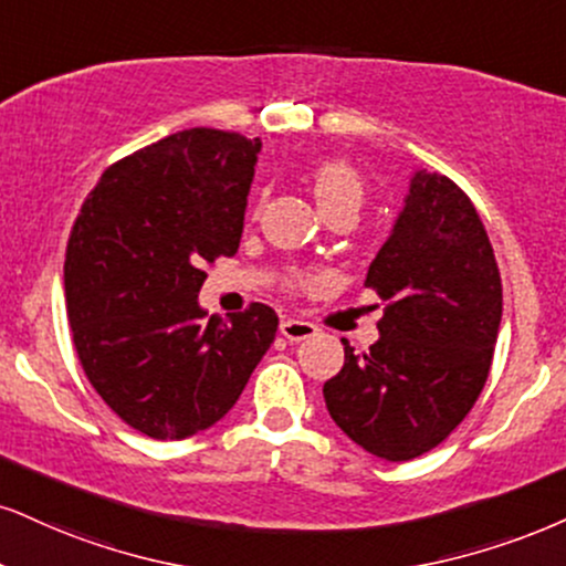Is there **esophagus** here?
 <instances>
[{"instance_id": "esophagus-1", "label": "esophagus", "mask_w": 566, "mask_h": 566, "mask_svg": "<svg viewBox=\"0 0 566 566\" xmlns=\"http://www.w3.org/2000/svg\"><path fill=\"white\" fill-rule=\"evenodd\" d=\"M315 333H317V327L312 325V323H306V319L289 317V319H283V323H281V336L285 340H291V344H294V340L312 338V336H315Z\"/></svg>"}]
</instances>
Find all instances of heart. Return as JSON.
<instances>
[{
  "label": "heart",
  "mask_w": 566,
  "mask_h": 566,
  "mask_svg": "<svg viewBox=\"0 0 566 566\" xmlns=\"http://www.w3.org/2000/svg\"><path fill=\"white\" fill-rule=\"evenodd\" d=\"M312 188L323 212L333 209H357L365 199V180L344 159H323L312 167Z\"/></svg>",
  "instance_id": "1"
}]
</instances>
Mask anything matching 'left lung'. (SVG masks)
<instances>
[{"label": "left lung", "mask_w": 566, "mask_h": 566, "mask_svg": "<svg viewBox=\"0 0 566 566\" xmlns=\"http://www.w3.org/2000/svg\"><path fill=\"white\" fill-rule=\"evenodd\" d=\"M365 285L386 302L380 338L365 354L344 340V367L323 396L354 443L409 462L470 415L499 338V264L462 188L417 170Z\"/></svg>", "instance_id": "obj_1"}]
</instances>
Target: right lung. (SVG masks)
Here are the masks:
<instances>
[{"label":"right lung","instance_id":"1","mask_svg":"<svg viewBox=\"0 0 566 566\" xmlns=\"http://www.w3.org/2000/svg\"><path fill=\"white\" fill-rule=\"evenodd\" d=\"M260 138L188 128L102 172L73 222L65 304L83 373L157 441L212 428L277 331L268 304L222 323L199 306L205 264L239 251Z\"/></svg>","mask_w":566,"mask_h":566}]
</instances>
